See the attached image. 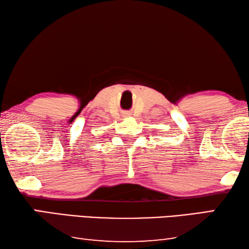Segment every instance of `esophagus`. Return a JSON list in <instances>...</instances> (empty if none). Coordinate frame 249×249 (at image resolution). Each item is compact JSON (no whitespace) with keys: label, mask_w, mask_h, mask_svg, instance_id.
<instances>
[{"label":"esophagus","mask_w":249,"mask_h":249,"mask_svg":"<svg viewBox=\"0 0 249 249\" xmlns=\"http://www.w3.org/2000/svg\"><path fill=\"white\" fill-rule=\"evenodd\" d=\"M125 115H129V113H125Z\"/></svg>","instance_id":"obj_1"}]
</instances>
